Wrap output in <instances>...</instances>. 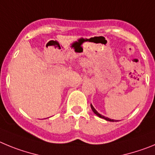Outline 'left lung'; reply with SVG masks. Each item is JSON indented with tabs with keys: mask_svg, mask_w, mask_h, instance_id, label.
<instances>
[{
	"mask_svg": "<svg viewBox=\"0 0 155 155\" xmlns=\"http://www.w3.org/2000/svg\"><path fill=\"white\" fill-rule=\"evenodd\" d=\"M91 109H92V111H93V112H94V114L96 115V116H98V117H100V118L104 119V120H106V121H109V122H117V121H118V120H112V119H110V118H108V117H105V116H102V114H100V113H98V112H97V110H96V109H94V106H93V105H91Z\"/></svg>",
	"mask_w": 155,
	"mask_h": 155,
	"instance_id": "8db88e82",
	"label": "left lung"
}]
</instances>
